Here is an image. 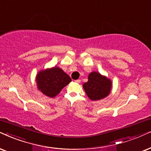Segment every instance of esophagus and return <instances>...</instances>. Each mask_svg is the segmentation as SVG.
Here are the masks:
<instances>
[{"label":"esophagus","instance_id":"obj_1","mask_svg":"<svg viewBox=\"0 0 151 151\" xmlns=\"http://www.w3.org/2000/svg\"><path fill=\"white\" fill-rule=\"evenodd\" d=\"M76 82V83H79L80 82H81V80L80 79H77V80H75V81H74Z\"/></svg>","mask_w":151,"mask_h":151}]
</instances>
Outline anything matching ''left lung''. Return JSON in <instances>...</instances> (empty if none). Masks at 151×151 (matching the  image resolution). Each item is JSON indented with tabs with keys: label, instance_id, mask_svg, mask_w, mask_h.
Instances as JSON below:
<instances>
[{
	"label": "left lung",
	"instance_id": "obj_1",
	"mask_svg": "<svg viewBox=\"0 0 151 151\" xmlns=\"http://www.w3.org/2000/svg\"><path fill=\"white\" fill-rule=\"evenodd\" d=\"M83 87L91 100H99L109 94L111 82L98 72H93L89 74L88 81L83 83Z\"/></svg>",
	"mask_w": 151,
	"mask_h": 151
}]
</instances>
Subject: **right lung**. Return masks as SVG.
Wrapping results in <instances>:
<instances>
[{"label":"right lung","instance_id":"add662e5","mask_svg":"<svg viewBox=\"0 0 151 151\" xmlns=\"http://www.w3.org/2000/svg\"><path fill=\"white\" fill-rule=\"evenodd\" d=\"M38 89L47 96L53 98L72 81L71 78L59 68L40 72L36 77Z\"/></svg>","mask_w":151,"mask_h":151}]
</instances>
